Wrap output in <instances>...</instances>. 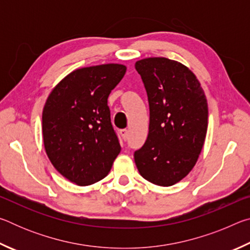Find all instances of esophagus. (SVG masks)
Instances as JSON below:
<instances>
[{
    "label": "esophagus",
    "instance_id": "esophagus-1",
    "mask_svg": "<svg viewBox=\"0 0 250 250\" xmlns=\"http://www.w3.org/2000/svg\"><path fill=\"white\" fill-rule=\"evenodd\" d=\"M120 134H121L122 139H124V140L125 141L126 139H128V137H129V131L126 130V129H121L120 130Z\"/></svg>",
    "mask_w": 250,
    "mask_h": 250
}]
</instances>
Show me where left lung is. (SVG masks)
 I'll use <instances>...</instances> for the list:
<instances>
[{
  "label": "left lung",
  "mask_w": 250,
  "mask_h": 250,
  "mask_svg": "<svg viewBox=\"0 0 250 250\" xmlns=\"http://www.w3.org/2000/svg\"><path fill=\"white\" fill-rule=\"evenodd\" d=\"M150 108L149 134L134 152L143 179L171 186L188 174L204 145L208 108L204 91L191 70L164 57L135 62Z\"/></svg>",
  "instance_id": "obj_1"
}]
</instances>
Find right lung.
<instances>
[{
	"mask_svg": "<svg viewBox=\"0 0 250 250\" xmlns=\"http://www.w3.org/2000/svg\"><path fill=\"white\" fill-rule=\"evenodd\" d=\"M125 66L105 64L74 70L48 96L43 110V139L54 167L80 186L103 180L120 153L108 97Z\"/></svg>",
	"mask_w": 250,
	"mask_h": 250,
	"instance_id": "add662e5",
	"label": "right lung"
}]
</instances>
